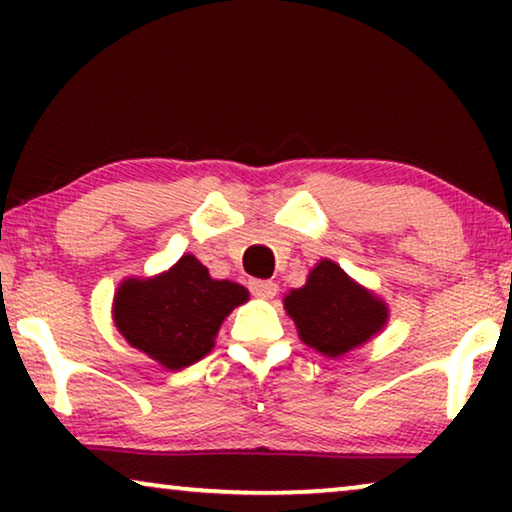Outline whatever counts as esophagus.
<instances>
[{
  "mask_svg": "<svg viewBox=\"0 0 512 512\" xmlns=\"http://www.w3.org/2000/svg\"><path fill=\"white\" fill-rule=\"evenodd\" d=\"M249 291L254 293L256 298L270 300V298L277 296V284L275 282H268V279H251Z\"/></svg>",
  "mask_w": 512,
  "mask_h": 512,
  "instance_id": "1",
  "label": "esophagus"
}]
</instances>
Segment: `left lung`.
<instances>
[{
	"instance_id": "1",
	"label": "left lung",
	"mask_w": 512,
	"mask_h": 512,
	"mask_svg": "<svg viewBox=\"0 0 512 512\" xmlns=\"http://www.w3.org/2000/svg\"><path fill=\"white\" fill-rule=\"evenodd\" d=\"M284 310L300 340L333 359L368 342L389 317L380 298L328 258L314 265L303 289H293L284 298Z\"/></svg>"
}]
</instances>
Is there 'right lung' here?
<instances>
[{"mask_svg": "<svg viewBox=\"0 0 512 512\" xmlns=\"http://www.w3.org/2000/svg\"><path fill=\"white\" fill-rule=\"evenodd\" d=\"M247 300L244 286L212 279L186 254L163 275L125 279L114 298V321L132 347L167 370H181L212 352L223 319Z\"/></svg>", "mask_w": 512, "mask_h": 512, "instance_id": "obj_1", "label": "right lung"}]
</instances>
